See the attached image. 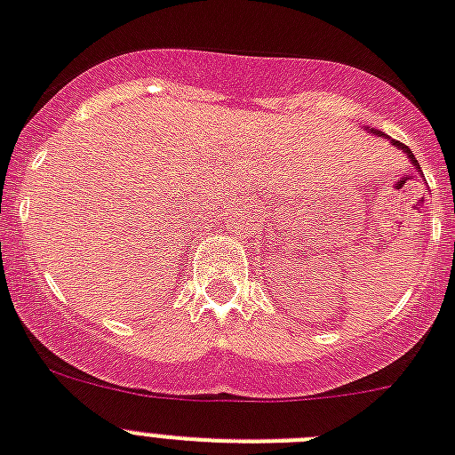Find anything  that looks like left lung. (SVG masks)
<instances>
[{
  "mask_svg": "<svg viewBox=\"0 0 455 455\" xmlns=\"http://www.w3.org/2000/svg\"><path fill=\"white\" fill-rule=\"evenodd\" d=\"M368 132H370V133H375V136H381V139H388L387 133H384V132H377V129H368ZM391 145H393V148H395V150H403V155H407V159H410L411 166H414V169L419 171V173H421V166H419V162H416V156L411 155V150H410V148H407V145H403V143H400V140H391ZM421 175H423V173H421Z\"/></svg>",
  "mask_w": 455,
  "mask_h": 455,
  "instance_id": "left-lung-1",
  "label": "left lung"
}]
</instances>
